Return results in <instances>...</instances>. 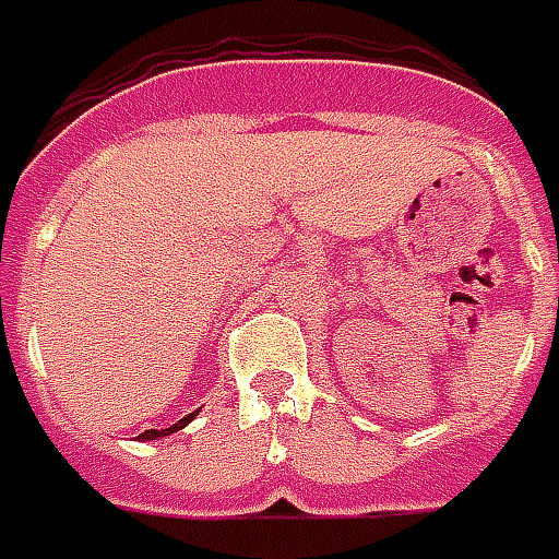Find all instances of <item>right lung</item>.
I'll return each mask as SVG.
<instances>
[{
	"label": "right lung",
	"instance_id": "obj_1",
	"mask_svg": "<svg viewBox=\"0 0 559 559\" xmlns=\"http://www.w3.org/2000/svg\"><path fill=\"white\" fill-rule=\"evenodd\" d=\"M192 418H195V413H192V415H186V418H180V421H177V425L165 427V430H144V433H141V439H159V437H168V433H174V430H180V427L189 425V421H192Z\"/></svg>",
	"mask_w": 559,
	"mask_h": 559
}]
</instances>
